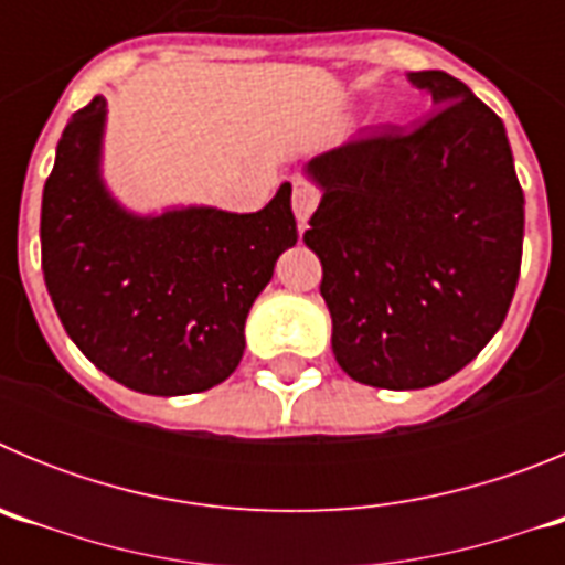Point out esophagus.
Listing matches in <instances>:
<instances>
[{"instance_id":"esophagus-1","label":"esophagus","mask_w":565,"mask_h":565,"mask_svg":"<svg viewBox=\"0 0 565 565\" xmlns=\"http://www.w3.org/2000/svg\"><path fill=\"white\" fill-rule=\"evenodd\" d=\"M319 203V192L317 186H311L308 181H294V192H291V206H294V217H297L299 232L308 226L311 221L313 209Z\"/></svg>"}]
</instances>
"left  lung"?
<instances>
[{"instance_id": "obj_1", "label": "left lung", "mask_w": 565, "mask_h": 565, "mask_svg": "<svg viewBox=\"0 0 565 565\" xmlns=\"http://www.w3.org/2000/svg\"><path fill=\"white\" fill-rule=\"evenodd\" d=\"M430 118L317 154L306 246L322 263L331 348L351 379L422 391L503 326L523 252V192L507 129L441 70L407 73Z\"/></svg>"}]
</instances>
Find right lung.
Instances as JSON below:
<instances>
[{"instance_id":"1","label":"right lung","mask_w":565,"mask_h":565,"mask_svg":"<svg viewBox=\"0 0 565 565\" xmlns=\"http://www.w3.org/2000/svg\"><path fill=\"white\" fill-rule=\"evenodd\" d=\"M107 98L64 127L42 194V271L78 351L129 391L186 396L226 382L246 317L297 243L291 183L252 214L135 212L104 181Z\"/></svg>"}]
</instances>
